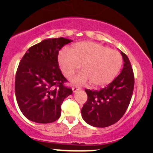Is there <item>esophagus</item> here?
I'll list each match as a JSON object with an SVG mask.
<instances>
[{"label": "esophagus", "mask_w": 153, "mask_h": 153, "mask_svg": "<svg viewBox=\"0 0 153 153\" xmlns=\"http://www.w3.org/2000/svg\"><path fill=\"white\" fill-rule=\"evenodd\" d=\"M80 89H81V88L78 87V86H74L73 87H72V91H73V92H77V91L80 90Z\"/></svg>", "instance_id": "obj_1"}]
</instances>
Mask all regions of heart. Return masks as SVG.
<instances>
[{
	"label": "heart",
	"mask_w": 153,
	"mask_h": 153,
	"mask_svg": "<svg viewBox=\"0 0 153 153\" xmlns=\"http://www.w3.org/2000/svg\"><path fill=\"white\" fill-rule=\"evenodd\" d=\"M58 60L61 72L67 78H70L81 64L83 71L72 78V81L78 84L90 81L94 87L113 81L123 62L119 52L91 41L77 43L69 51L62 50Z\"/></svg>",
	"instance_id": "obj_1"
}]
</instances>
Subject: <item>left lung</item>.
Masks as SVG:
<instances>
[{
    "label": "left lung",
    "instance_id": "left-lung-1",
    "mask_svg": "<svg viewBox=\"0 0 153 153\" xmlns=\"http://www.w3.org/2000/svg\"><path fill=\"white\" fill-rule=\"evenodd\" d=\"M124 68L112 83L101 90L85 89L87 101L81 109L82 118L95 127H106L119 121L132 98L135 78L129 58L121 52Z\"/></svg>",
    "mask_w": 153,
    "mask_h": 153
}]
</instances>
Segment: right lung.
<instances>
[{"label":"right lung","mask_w":153,"mask_h":153,"mask_svg":"<svg viewBox=\"0 0 153 153\" xmlns=\"http://www.w3.org/2000/svg\"><path fill=\"white\" fill-rule=\"evenodd\" d=\"M64 38H49L31 47L20 61L15 75L17 102L26 118L48 124L61 116L64 98L72 93L59 68L60 49L72 42Z\"/></svg>","instance_id":"add662e5"}]
</instances>
